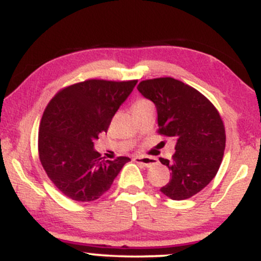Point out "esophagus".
<instances>
[{
	"mask_svg": "<svg viewBox=\"0 0 261 261\" xmlns=\"http://www.w3.org/2000/svg\"><path fill=\"white\" fill-rule=\"evenodd\" d=\"M133 162H136L139 165L145 166V168H150V166L158 164V160L155 158H149V156H136L133 159Z\"/></svg>",
	"mask_w": 261,
	"mask_h": 261,
	"instance_id": "1",
	"label": "esophagus"
}]
</instances>
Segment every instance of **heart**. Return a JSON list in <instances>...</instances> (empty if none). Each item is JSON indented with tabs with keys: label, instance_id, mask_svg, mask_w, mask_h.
Wrapping results in <instances>:
<instances>
[{
	"label": "heart",
	"instance_id": "obj_1",
	"mask_svg": "<svg viewBox=\"0 0 261 261\" xmlns=\"http://www.w3.org/2000/svg\"><path fill=\"white\" fill-rule=\"evenodd\" d=\"M151 102L149 101V99L146 98H138L136 99V101L133 102V105H132V110H138V108H142V107H146V106H150Z\"/></svg>",
	"mask_w": 261,
	"mask_h": 261
}]
</instances>
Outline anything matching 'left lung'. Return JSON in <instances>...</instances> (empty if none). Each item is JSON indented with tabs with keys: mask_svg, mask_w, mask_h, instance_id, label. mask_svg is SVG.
<instances>
[{
	"mask_svg": "<svg viewBox=\"0 0 261 261\" xmlns=\"http://www.w3.org/2000/svg\"><path fill=\"white\" fill-rule=\"evenodd\" d=\"M137 89L156 107L158 133L176 140L171 159H159L171 176L160 191L176 201L192 197L212 181L223 159L221 115L206 96L174 77L140 81Z\"/></svg>",
	"mask_w": 261,
	"mask_h": 261,
	"instance_id": "1",
	"label": "left lung"
}]
</instances>
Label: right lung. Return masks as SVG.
Segmentation results:
<instances>
[{"instance_id": "1", "label": "right lung", "mask_w": 261, "mask_h": 261, "mask_svg": "<svg viewBox=\"0 0 261 261\" xmlns=\"http://www.w3.org/2000/svg\"><path fill=\"white\" fill-rule=\"evenodd\" d=\"M137 83L89 79L59 90L45 107L38 154L48 177L66 197L79 202L98 200L130 160H105L93 149V140L107 133Z\"/></svg>"}]
</instances>
